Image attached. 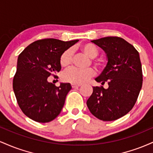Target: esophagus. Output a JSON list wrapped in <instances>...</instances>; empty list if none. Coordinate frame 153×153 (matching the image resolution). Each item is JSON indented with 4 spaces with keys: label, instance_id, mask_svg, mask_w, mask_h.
<instances>
[{
    "label": "esophagus",
    "instance_id": "esophagus-1",
    "mask_svg": "<svg viewBox=\"0 0 153 153\" xmlns=\"http://www.w3.org/2000/svg\"><path fill=\"white\" fill-rule=\"evenodd\" d=\"M71 85H72V88H75L80 87V85H81V84H75V83H72V84H71Z\"/></svg>",
    "mask_w": 153,
    "mask_h": 153
}]
</instances>
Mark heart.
<instances>
[{
    "label": "heart",
    "mask_w": 153,
    "mask_h": 153,
    "mask_svg": "<svg viewBox=\"0 0 153 153\" xmlns=\"http://www.w3.org/2000/svg\"><path fill=\"white\" fill-rule=\"evenodd\" d=\"M81 50L87 56L91 58H94L98 54V50L94 45L87 43L81 47ZM73 51L71 48L67 49L62 52L59 57V62L62 67H68L71 63ZM99 64V63H96ZM95 72L93 68H89L86 69L71 68L68 69L63 75V80L65 81L75 84H80L87 81L91 77L94 75Z\"/></svg>",
    "instance_id": "b5f03b06"
}]
</instances>
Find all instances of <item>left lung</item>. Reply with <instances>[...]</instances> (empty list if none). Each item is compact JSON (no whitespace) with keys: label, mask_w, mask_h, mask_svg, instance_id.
<instances>
[{"label":"left lung","mask_w":153,"mask_h":153,"mask_svg":"<svg viewBox=\"0 0 153 153\" xmlns=\"http://www.w3.org/2000/svg\"><path fill=\"white\" fill-rule=\"evenodd\" d=\"M106 54L108 62L95 80L103 86L93 87L87 101L91 113L102 121H114L124 117L134 106L143 85L140 54L133 45L118 36L93 40Z\"/></svg>","instance_id":"obj_1"}]
</instances>
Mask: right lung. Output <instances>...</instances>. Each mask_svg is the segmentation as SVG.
<instances>
[{
	"mask_svg": "<svg viewBox=\"0 0 153 153\" xmlns=\"http://www.w3.org/2000/svg\"><path fill=\"white\" fill-rule=\"evenodd\" d=\"M78 39L64 42L57 39H44L26 47L19 55L13 88L23 113L35 122H50L60 114L70 83L59 86L47 81L50 75L59 72V57Z\"/></svg>",
	"mask_w": 153,
	"mask_h": 153,
	"instance_id": "right-lung-1",
	"label": "right lung"
}]
</instances>
